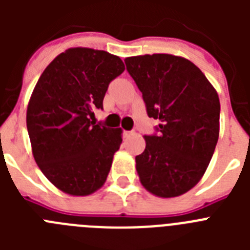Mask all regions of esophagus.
<instances>
[{"label":"esophagus","instance_id":"34e87169","mask_svg":"<svg viewBox=\"0 0 250 250\" xmlns=\"http://www.w3.org/2000/svg\"><path fill=\"white\" fill-rule=\"evenodd\" d=\"M123 135H124V138H129V136L134 135V132H132V131H126V130H124Z\"/></svg>","mask_w":250,"mask_h":250}]
</instances>
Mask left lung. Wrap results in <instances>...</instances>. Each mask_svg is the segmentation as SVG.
<instances>
[{
	"label": "left lung",
	"mask_w": 250,
	"mask_h": 250,
	"mask_svg": "<svg viewBox=\"0 0 250 250\" xmlns=\"http://www.w3.org/2000/svg\"><path fill=\"white\" fill-rule=\"evenodd\" d=\"M146 105L160 121L158 135H145L135 158L143 187L159 198L193 189L204 175L219 138L218 92L198 66L170 54L125 59Z\"/></svg>",
	"instance_id": "left-lung-1"
}]
</instances>
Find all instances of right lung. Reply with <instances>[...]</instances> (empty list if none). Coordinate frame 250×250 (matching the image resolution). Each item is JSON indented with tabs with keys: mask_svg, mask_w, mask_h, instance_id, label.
Instances as JSON below:
<instances>
[{
	"mask_svg": "<svg viewBox=\"0 0 250 250\" xmlns=\"http://www.w3.org/2000/svg\"><path fill=\"white\" fill-rule=\"evenodd\" d=\"M119 56L71 47L41 74L26 112L35 161L59 190L86 196L106 182L123 130L95 125L110 81L123 74Z\"/></svg>",
	"mask_w": 250,
	"mask_h": 250,
	"instance_id": "obj_1",
	"label": "right lung"
}]
</instances>
